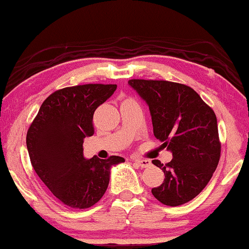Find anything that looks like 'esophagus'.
<instances>
[{
  "instance_id": "34e87169",
  "label": "esophagus",
  "mask_w": 249,
  "mask_h": 249,
  "mask_svg": "<svg viewBox=\"0 0 249 249\" xmlns=\"http://www.w3.org/2000/svg\"><path fill=\"white\" fill-rule=\"evenodd\" d=\"M134 162H136L140 168H147V167H149L152 164V162L149 160H142V159H136Z\"/></svg>"
}]
</instances>
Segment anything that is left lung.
Returning a JSON list of instances; mask_svg holds the SVG:
<instances>
[{
  "label": "left lung",
  "mask_w": 249,
  "mask_h": 249,
  "mask_svg": "<svg viewBox=\"0 0 249 249\" xmlns=\"http://www.w3.org/2000/svg\"><path fill=\"white\" fill-rule=\"evenodd\" d=\"M128 85L147 103L155 138L173 153L164 166L153 160L164 179L152 194L164 205L185 204L204 189L219 162L217 117L185 85L157 80H130Z\"/></svg>",
  "instance_id": "8db88e82"
}]
</instances>
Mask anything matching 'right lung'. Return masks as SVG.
Here are the masks:
<instances>
[{
	"mask_svg": "<svg viewBox=\"0 0 249 249\" xmlns=\"http://www.w3.org/2000/svg\"><path fill=\"white\" fill-rule=\"evenodd\" d=\"M117 89L116 85L67 87L41 104L26 134L35 172L60 202L73 209L90 208L102 198L112 166L124 158L107 160L83 157V140L94 134L92 117Z\"/></svg>",
	"mask_w": 249,
	"mask_h": 249,
	"instance_id": "add662e5",
	"label": "right lung"
}]
</instances>
